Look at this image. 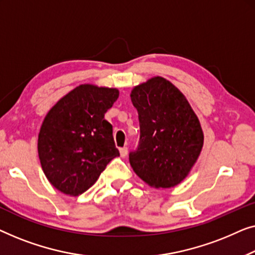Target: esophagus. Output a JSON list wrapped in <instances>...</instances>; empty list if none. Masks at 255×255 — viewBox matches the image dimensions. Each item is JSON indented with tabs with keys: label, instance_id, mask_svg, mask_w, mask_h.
Returning a JSON list of instances; mask_svg holds the SVG:
<instances>
[{
	"label": "esophagus",
	"instance_id": "1",
	"mask_svg": "<svg viewBox=\"0 0 255 255\" xmlns=\"http://www.w3.org/2000/svg\"><path fill=\"white\" fill-rule=\"evenodd\" d=\"M120 155H121V157H126L128 155V148H127V146L120 148Z\"/></svg>",
	"mask_w": 255,
	"mask_h": 255
}]
</instances>
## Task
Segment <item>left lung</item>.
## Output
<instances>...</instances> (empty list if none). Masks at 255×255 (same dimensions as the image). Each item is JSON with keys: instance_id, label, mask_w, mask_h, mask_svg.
<instances>
[{"instance_id": "obj_1", "label": "left lung", "mask_w": 255, "mask_h": 255, "mask_svg": "<svg viewBox=\"0 0 255 255\" xmlns=\"http://www.w3.org/2000/svg\"><path fill=\"white\" fill-rule=\"evenodd\" d=\"M138 144L129 152L135 173L150 186L170 188L184 180L203 145L200 121L185 96L171 82L153 77L134 88Z\"/></svg>"}]
</instances>
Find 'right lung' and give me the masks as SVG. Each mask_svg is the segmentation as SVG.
<instances>
[{"label":"right lung","mask_w":255,"mask_h":255,"mask_svg":"<svg viewBox=\"0 0 255 255\" xmlns=\"http://www.w3.org/2000/svg\"><path fill=\"white\" fill-rule=\"evenodd\" d=\"M118 97L117 89L80 85L46 116L38 137L39 159L51 184L64 194L88 191L120 156L112 125L104 118Z\"/></svg>","instance_id":"add662e5"}]
</instances>
